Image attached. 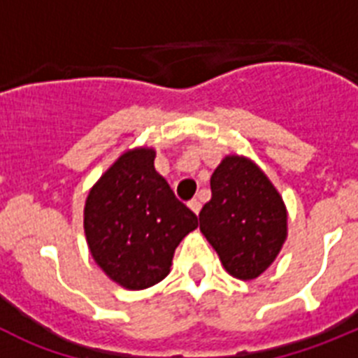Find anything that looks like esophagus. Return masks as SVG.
I'll return each instance as SVG.
<instances>
[{"instance_id": "esophagus-1", "label": "esophagus", "mask_w": 358, "mask_h": 358, "mask_svg": "<svg viewBox=\"0 0 358 358\" xmlns=\"http://www.w3.org/2000/svg\"><path fill=\"white\" fill-rule=\"evenodd\" d=\"M188 206L192 208V211H194V213L199 215V211H201V201H199V199H192Z\"/></svg>"}]
</instances>
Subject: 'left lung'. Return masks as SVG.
I'll list each match as a JSON object with an SVG mask.
<instances>
[{
	"instance_id": "obj_1",
	"label": "left lung",
	"mask_w": 358,
	"mask_h": 358,
	"mask_svg": "<svg viewBox=\"0 0 358 358\" xmlns=\"http://www.w3.org/2000/svg\"><path fill=\"white\" fill-rule=\"evenodd\" d=\"M210 185L211 199L199 213L202 235L231 276L255 280L285 242V204L267 176L245 157H226Z\"/></svg>"
}]
</instances>
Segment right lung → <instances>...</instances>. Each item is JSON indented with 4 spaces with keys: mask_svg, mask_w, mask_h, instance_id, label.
<instances>
[{
    "mask_svg": "<svg viewBox=\"0 0 358 358\" xmlns=\"http://www.w3.org/2000/svg\"><path fill=\"white\" fill-rule=\"evenodd\" d=\"M154 150L125 152L85 201L84 229L94 262L125 289L156 285L197 215L154 169Z\"/></svg>",
    "mask_w": 358,
    "mask_h": 358,
    "instance_id": "right-lung-1",
    "label": "right lung"
}]
</instances>
